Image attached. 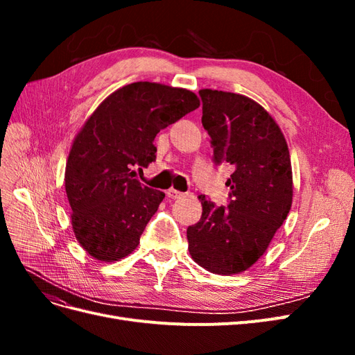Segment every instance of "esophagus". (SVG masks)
Segmentation results:
<instances>
[{
    "mask_svg": "<svg viewBox=\"0 0 355 355\" xmlns=\"http://www.w3.org/2000/svg\"><path fill=\"white\" fill-rule=\"evenodd\" d=\"M166 194H167V197H168L170 200H178V198H182V197H184V192L176 191V189H173V188L167 189Z\"/></svg>",
    "mask_w": 355,
    "mask_h": 355,
    "instance_id": "esophagus-1",
    "label": "esophagus"
}]
</instances>
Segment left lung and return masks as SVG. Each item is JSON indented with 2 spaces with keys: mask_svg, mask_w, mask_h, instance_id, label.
Returning a JSON list of instances; mask_svg holds the SVG:
<instances>
[{
  "mask_svg": "<svg viewBox=\"0 0 355 355\" xmlns=\"http://www.w3.org/2000/svg\"><path fill=\"white\" fill-rule=\"evenodd\" d=\"M202 127L211 137L218 164L234 173L228 207L204 196L200 222L187 230L188 250L204 270L234 275L249 270L266 252L293 201L287 142L271 114L247 96L200 90Z\"/></svg>",
  "mask_w": 355,
  "mask_h": 355,
  "instance_id": "obj_1",
  "label": "left lung"
}]
</instances>
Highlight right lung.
I'll list each match as a JSON object with an SVG mask.
<instances>
[{"label": "right lung", "mask_w": 355, "mask_h": 355, "mask_svg": "<svg viewBox=\"0 0 355 355\" xmlns=\"http://www.w3.org/2000/svg\"><path fill=\"white\" fill-rule=\"evenodd\" d=\"M198 106L194 92L139 81L111 93L84 123L67 159L65 191L75 239L93 259L116 262L135 252L166 194L142 185L133 168L155 161L157 133Z\"/></svg>", "instance_id": "obj_1"}]
</instances>
